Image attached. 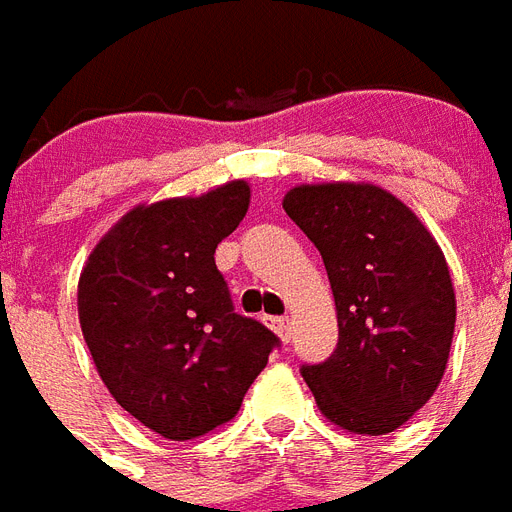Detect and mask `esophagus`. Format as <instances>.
<instances>
[{"label":"esophagus","instance_id":"34e87169","mask_svg":"<svg viewBox=\"0 0 512 512\" xmlns=\"http://www.w3.org/2000/svg\"><path fill=\"white\" fill-rule=\"evenodd\" d=\"M268 325H271V331L282 339V342H290V333H293V325H290V320L287 317H271L268 320Z\"/></svg>","mask_w":512,"mask_h":512}]
</instances>
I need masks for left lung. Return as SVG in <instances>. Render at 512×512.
Masks as SVG:
<instances>
[{"label":"left lung","instance_id":"left-lung-1","mask_svg":"<svg viewBox=\"0 0 512 512\" xmlns=\"http://www.w3.org/2000/svg\"><path fill=\"white\" fill-rule=\"evenodd\" d=\"M282 206L323 255L339 320L331 358L301 369L317 407L352 434L399 429L448 366L456 293L442 249L374 184H301Z\"/></svg>","mask_w":512,"mask_h":512}]
</instances>
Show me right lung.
<instances>
[{
  "instance_id": "obj_1",
  "label": "right lung",
  "mask_w": 512,
  "mask_h": 512,
  "mask_svg": "<svg viewBox=\"0 0 512 512\" xmlns=\"http://www.w3.org/2000/svg\"><path fill=\"white\" fill-rule=\"evenodd\" d=\"M249 184L135 206L100 238L78 282V317L105 388L165 439L236 418L279 339L233 309L214 252L244 219Z\"/></svg>"
}]
</instances>
